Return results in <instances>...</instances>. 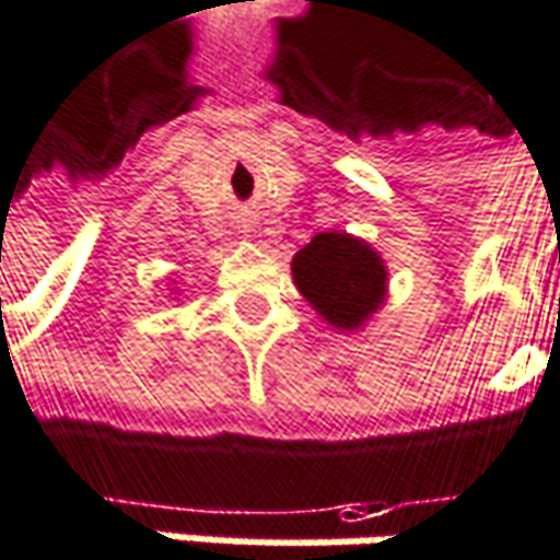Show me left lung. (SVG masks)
<instances>
[{
    "mask_svg": "<svg viewBox=\"0 0 560 560\" xmlns=\"http://www.w3.org/2000/svg\"><path fill=\"white\" fill-rule=\"evenodd\" d=\"M292 275L315 312L345 331L368 322L387 295V268L381 255L345 232H318L292 258Z\"/></svg>",
    "mask_w": 560,
    "mask_h": 560,
    "instance_id": "obj_1",
    "label": "left lung"
}]
</instances>
